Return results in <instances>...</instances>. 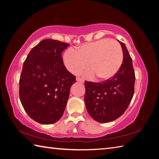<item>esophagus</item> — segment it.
<instances>
[{
	"label": "esophagus",
	"mask_w": 159,
	"mask_h": 159,
	"mask_svg": "<svg viewBox=\"0 0 159 159\" xmlns=\"http://www.w3.org/2000/svg\"><path fill=\"white\" fill-rule=\"evenodd\" d=\"M76 80L77 81L80 82V83H84V79H81V78H79V77L76 78Z\"/></svg>",
	"instance_id": "34e87169"
}]
</instances>
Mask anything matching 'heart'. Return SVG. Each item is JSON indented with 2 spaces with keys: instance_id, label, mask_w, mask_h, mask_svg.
<instances>
[{
  "instance_id": "1",
  "label": "heart",
  "mask_w": 159,
  "mask_h": 159,
  "mask_svg": "<svg viewBox=\"0 0 159 159\" xmlns=\"http://www.w3.org/2000/svg\"><path fill=\"white\" fill-rule=\"evenodd\" d=\"M64 65L70 72L78 74L88 68V75H94L98 80H107L119 71L123 60L122 48L114 40L103 39L85 44L75 50L69 49L64 53Z\"/></svg>"
}]
</instances>
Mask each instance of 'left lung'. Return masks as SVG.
Instances as JSON below:
<instances>
[{"label":"left lung","instance_id":"1","mask_svg":"<svg viewBox=\"0 0 159 159\" xmlns=\"http://www.w3.org/2000/svg\"><path fill=\"white\" fill-rule=\"evenodd\" d=\"M119 43L123 60L118 73L102 83L85 81L86 109L99 123H108L119 118L127 109L134 95L135 75L132 58L125 45Z\"/></svg>","mask_w":159,"mask_h":159}]
</instances>
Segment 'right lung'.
<instances>
[{
	"label": "right lung",
	"mask_w": 159,
	"mask_h": 159,
	"mask_svg": "<svg viewBox=\"0 0 159 159\" xmlns=\"http://www.w3.org/2000/svg\"><path fill=\"white\" fill-rule=\"evenodd\" d=\"M69 44L45 39L33 48L23 64L20 98L27 114L41 124L62 116L76 76L64 65L61 52Z\"/></svg>",
	"instance_id": "add662e5"
}]
</instances>
